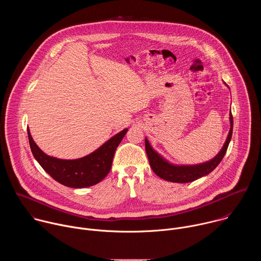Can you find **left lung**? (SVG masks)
Returning <instances> with one entry per match:
<instances>
[{
	"mask_svg": "<svg viewBox=\"0 0 261 261\" xmlns=\"http://www.w3.org/2000/svg\"><path fill=\"white\" fill-rule=\"evenodd\" d=\"M226 85V84H225ZM229 121H230V129L226 138V141L223 144L220 152L210 161L194 164V165H176L168 162L164 157H162L159 153H157L152 147L151 143L148 142L147 138L145 137V152L148 158V162L153 169V171L161 178L172 181V182H190L196 180L202 176L207 175L212 172L221 162V160L226 154L228 144L231 140L232 136V128H233V119L231 111L229 114Z\"/></svg>",
	"mask_w": 261,
	"mask_h": 261,
	"instance_id": "left-lung-1",
	"label": "left lung"
}]
</instances>
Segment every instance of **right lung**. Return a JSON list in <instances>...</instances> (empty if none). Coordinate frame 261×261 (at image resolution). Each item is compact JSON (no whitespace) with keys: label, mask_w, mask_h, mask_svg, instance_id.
I'll use <instances>...</instances> for the list:
<instances>
[{"label":"right lung","mask_w":261,"mask_h":261,"mask_svg":"<svg viewBox=\"0 0 261 261\" xmlns=\"http://www.w3.org/2000/svg\"><path fill=\"white\" fill-rule=\"evenodd\" d=\"M127 131V128L122 130L93 153L73 160L46 155L33 140L29 129L28 136L34 158L54 179L70 188H87L98 184L108 174L115 152Z\"/></svg>","instance_id":"right-lung-1"}]
</instances>
